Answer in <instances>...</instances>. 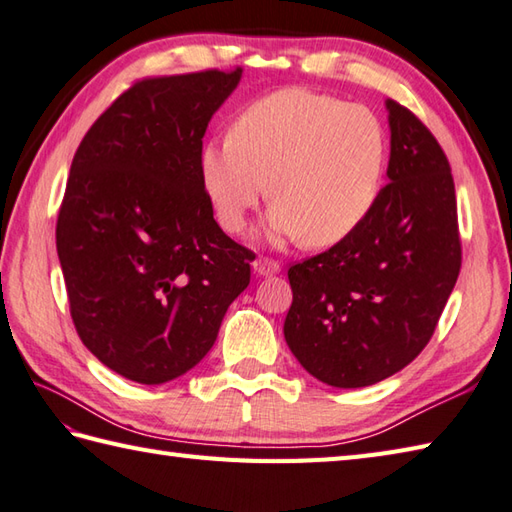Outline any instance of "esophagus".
I'll list each match as a JSON object with an SVG mask.
<instances>
[{
  "instance_id": "1",
  "label": "esophagus",
  "mask_w": 512,
  "mask_h": 512,
  "mask_svg": "<svg viewBox=\"0 0 512 512\" xmlns=\"http://www.w3.org/2000/svg\"><path fill=\"white\" fill-rule=\"evenodd\" d=\"M279 262L275 259H268V257H259L253 262V270L259 277H270V275H277L279 273Z\"/></svg>"
}]
</instances>
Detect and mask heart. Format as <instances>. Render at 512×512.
<instances>
[{"label":"heart","instance_id":"heart-1","mask_svg":"<svg viewBox=\"0 0 512 512\" xmlns=\"http://www.w3.org/2000/svg\"><path fill=\"white\" fill-rule=\"evenodd\" d=\"M385 125L365 105L286 88L239 112L226 138L200 149V180L217 220L244 231L268 195L275 239L334 246L374 211L387 169Z\"/></svg>","mask_w":512,"mask_h":512}]
</instances>
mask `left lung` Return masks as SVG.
Segmentation results:
<instances>
[{
  "label": "left lung",
  "instance_id": "left-lung-1",
  "mask_svg": "<svg viewBox=\"0 0 512 512\" xmlns=\"http://www.w3.org/2000/svg\"><path fill=\"white\" fill-rule=\"evenodd\" d=\"M391 151L378 202L356 231L290 266V352L321 383L356 389L400 372L429 343L462 266L449 160L387 99Z\"/></svg>",
  "mask_w": 512,
  "mask_h": 512
}]
</instances>
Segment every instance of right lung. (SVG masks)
Returning a JSON list of instances; mask_svg holds the SVG:
<instances>
[{
	"label": "right lung",
	"mask_w": 512,
	"mask_h": 512,
	"mask_svg": "<svg viewBox=\"0 0 512 512\" xmlns=\"http://www.w3.org/2000/svg\"><path fill=\"white\" fill-rule=\"evenodd\" d=\"M233 72L143 79L83 136L57 220V253L83 345L140 385L187 374L211 350L253 253L213 220L200 180L211 116Z\"/></svg>",
	"instance_id": "obj_1"
}]
</instances>
